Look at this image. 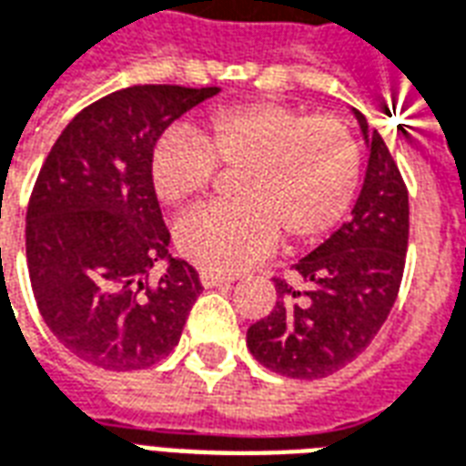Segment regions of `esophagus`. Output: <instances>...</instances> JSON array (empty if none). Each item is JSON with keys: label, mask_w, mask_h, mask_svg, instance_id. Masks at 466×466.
Returning <instances> with one entry per match:
<instances>
[{"label": "esophagus", "mask_w": 466, "mask_h": 466, "mask_svg": "<svg viewBox=\"0 0 466 466\" xmlns=\"http://www.w3.org/2000/svg\"><path fill=\"white\" fill-rule=\"evenodd\" d=\"M199 279L207 289H212V287H222V284H229L232 279L229 277H222V274H214V272H202L199 274Z\"/></svg>", "instance_id": "obj_1"}]
</instances>
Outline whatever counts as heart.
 <instances>
[{
    "label": "heart",
    "mask_w": 466,
    "mask_h": 466,
    "mask_svg": "<svg viewBox=\"0 0 466 466\" xmlns=\"http://www.w3.org/2000/svg\"><path fill=\"white\" fill-rule=\"evenodd\" d=\"M237 174V202L184 217L179 252L204 272L234 274L279 244H314L334 232L361 182L357 137L332 115H307L282 102H244L207 115L197 134L164 132L149 154V179L164 204L212 192Z\"/></svg>",
    "instance_id": "obj_1"
}]
</instances>
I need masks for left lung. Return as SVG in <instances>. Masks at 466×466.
<instances>
[{
    "label": "left lung",
    "mask_w": 466,
    "mask_h": 466,
    "mask_svg": "<svg viewBox=\"0 0 466 466\" xmlns=\"http://www.w3.org/2000/svg\"><path fill=\"white\" fill-rule=\"evenodd\" d=\"M357 116L367 132L364 115ZM407 242V184L381 134L371 132L367 177L351 219L294 264L302 287L274 277V309L247 329L254 360L292 380H322L357 360L400 294Z\"/></svg>",
    "instance_id": "1"
}]
</instances>
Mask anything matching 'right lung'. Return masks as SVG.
<instances>
[{
	"instance_id": "right-lung-1",
	"label": "right lung",
	"mask_w": 466,
	"mask_h": 466,
	"mask_svg": "<svg viewBox=\"0 0 466 466\" xmlns=\"http://www.w3.org/2000/svg\"><path fill=\"white\" fill-rule=\"evenodd\" d=\"M217 86L137 85L85 106L46 154L26 207V267L39 314L66 350L102 370H147L179 344L202 294L169 259L149 154Z\"/></svg>"
}]
</instances>
